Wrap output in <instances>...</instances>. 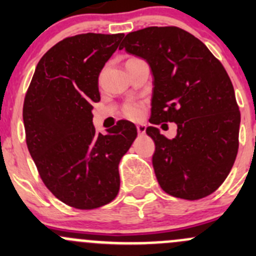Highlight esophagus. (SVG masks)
<instances>
[{
  "instance_id": "esophagus-1",
  "label": "esophagus",
  "mask_w": 256,
  "mask_h": 256,
  "mask_svg": "<svg viewBox=\"0 0 256 256\" xmlns=\"http://www.w3.org/2000/svg\"><path fill=\"white\" fill-rule=\"evenodd\" d=\"M136 128H138V132L140 134V135H144V134L146 132V125H144V124H138Z\"/></svg>"
}]
</instances>
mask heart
Segmentation results:
<instances>
[{
	"mask_svg": "<svg viewBox=\"0 0 256 256\" xmlns=\"http://www.w3.org/2000/svg\"><path fill=\"white\" fill-rule=\"evenodd\" d=\"M124 112L128 118H138L142 114V108L138 102H128L126 104L125 109H124Z\"/></svg>",
	"mask_w": 256,
	"mask_h": 256,
	"instance_id": "heart-1",
	"label": "heart"
}]
</instances>
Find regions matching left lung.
<instances>
[{"instance_id": "left-lung-1", "label": "left lung", "mask_w": 256, "mask_h": 256, "mask_svg": "<svg viewBox=\"0 0 256 256\" xmlns=\"http://www.w3.org/2000/svg\"><path fill=\"white\" fill-rule=\"evenodd\" d=\"M147 62L154 76L150 122H176L170 140L156 126L152 166L162 190L194 200L213 193L238 154L240 112L230 78L204 43L177 27L126 34L120 49Z\"/></svg>"}]
</instances>
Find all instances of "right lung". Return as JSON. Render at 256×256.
Instances as JSON below:
<instances>
[{"label": "right lung", "instance_id": "1", "mask_svg": "<svg viewBox=\"0 0 256 256\" xmlns=\"http://www.w3.org/2000/svg\"><path fill=\"white\" fill-rule=\"evenodd\" d=\"M124 34L85 33L52 47L36 66L23 105L28 151L47 188L66 204L94 209L120 188L118 162L138 135L120 120L106 135L92 125L99 74Z\"/></svg>", "mask_w": 256, "mask_h": 256}]
</instances>
